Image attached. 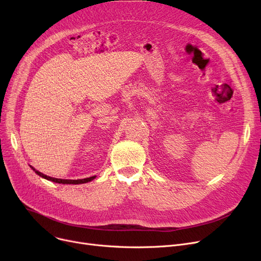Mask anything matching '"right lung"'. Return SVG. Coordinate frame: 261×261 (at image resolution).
Segmentation results:
<instances>
[{
    "label": "right lung",
    "instance_id": "add662e5",
    "mask_svg": "<svg viewBox=\"0 0 261 261\" xmlns=\"http://www.w3.org/2000/svg\"><path fill=\"white\" fill-rule=\"evenodd\" d=\"M32 168H33V167H32ZM33 170H35V169L33 168ZM35 171H36V170H35ZM36 173H37L38 175H40V176L44 177V179H46V180H48V181H51V182H55V183H59V184H84V183H88V182L94 180L95 177H96V176L94 175V176L86 177V179H81V180H63V179H56V177L47 176V175H45V174H43V173H41V172H39V171H36Z\"/></svg>",
    "mask_w": 261,
    "mask_h": 261
}]
</instances>
